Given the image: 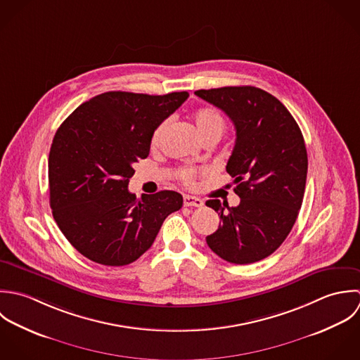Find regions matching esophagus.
<instances>
[{"mask_svg":"<svg viewBox=\"0 0 360 360\" xmlns=\"http://www.w3.org/2000/svg\"><path fill=\"white\" fill-rule=\"evenodd\" d=\"M205 203L202 199L199 198H195V196H184V206L185 207H202Z\"/></svg>","mask_w":360,"mask_h":360,"instance_id":"obj_1","label":"esophagus"}]
</instances>
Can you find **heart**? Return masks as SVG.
<instances>
[{"mask_svg": "<svg viewBox=\"0 0 360 360\" xmlns=\"http://www.w3.org/2000/svg\"><path fill=\"white\" fill-rule=\"evenodd\" d=\"M193 120H195L196 129L203 141L209 139V138L219 139L226 128V121H225L224 115L214 107L205 105V107L198 108L193 114ZM168 127H169V121L165 120L154 129V132L151 135V146L153 147H157L162 141L164 135L168 131ZM203 172H205L203 169H199L195 167H182L178 172V178L185 186L192 188L196 185L198 178L200 175H203Z\"/></svg>", "mask_w": 360, "mask_h": 360, "instance_id": "1", "label": "heart"}]
</instances>
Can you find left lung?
<instances>
[{"mask_svg": "<svg viewBox=\"0 0 360 360\" xmlns=\"http://www.w3.org/2000/svg\"><path fill=\"white\" fill-rule=\"evenodd\" d=\"M196 96L222 110L233 122L236 141L226 162L236 207L207 200L221 218L209 248L233 264H250L274 253L290 232L304 195L307 151L287 107L253 86L198 90Z\"/></svg>", "mask_w": 360, "mask_h": 360, "instance_id": "obj_1", "label": "left lung"}]
</instances>
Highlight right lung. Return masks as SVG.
<instances>
[{
  "label": "right lung",
  "mask_w": 360,
  "mask_h": 360,
  "mask_svg": "<svg viewBox=\"0 0 360 360\" xmlns=\"http://www.w3.org/2000/svg\"><path fill=\"white\" fill-rule=\"evenodd\" d=\"M189 97L107 91L80 104L61 124L49 155L53 217L73 248L104 266H125L153 245L182 195L136 199L134 165L148 155L154 129Z\"/></svg>",
  "instance_id": "right-lung-1"
}]
</instances>
